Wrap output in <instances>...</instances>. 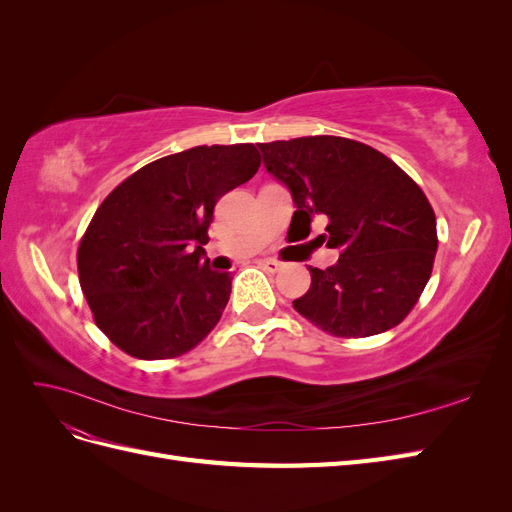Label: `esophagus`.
I'll return each instance as SVG.
<instances>
[{
    "instance_id": "34e87169",
    "label": "esophagus",
    "mask_w": 512,
    "mask_h": 512,
    "mask_svg": "<svg viewBox=\"0 0 512 512\" xmlns=\"http://www.w3.org/2000/svg\"><path fill=\"white\" fill-rule=\"evenodd\" d=\"M260 267L271 271V273H277V271L282 269V262H277V260H273V258H265V260H260Z\"/></svg>"
}]
</instances>
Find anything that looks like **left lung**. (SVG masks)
<instances>
[{"instance_id": "1", "label": "left lung", "mask_w": 512, "mask_h": 512, "mask_svg": "<svg viewBox=\"0 0 512 512\" xmlns=\"http://www.w3.org/2000/svg\"><path fill=\"white\" fill-rule=\"evenodd\" d=\"M269 173L290 190L309 228L339 250L327 269L309 267L312 286L292 307L335 337H369L404 320L421 297L438 250L436 213L423 190L374 147L342 136L260 143ZM309 235V232H307Z\"/></svg>"}]
</instances>
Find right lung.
<instances>
[{
	"mask_svg": "<svg viewBox=\"0 0 512 512\" xmlns=\"http://www.w3.org/2000/svg\"><path fill=\"white\" fill-rule=\"evenodd\" d=\"M260 166L254 145H203L136 170L81 239L79 280L98 329L134 359H175L211 333L232 275L205 247L218 200Z\"/></svg>",
	"mask_w": 512,
	"mask_h": 512,
	"instance_id": "1",
	"label": "right lung"
}]
</instances>
